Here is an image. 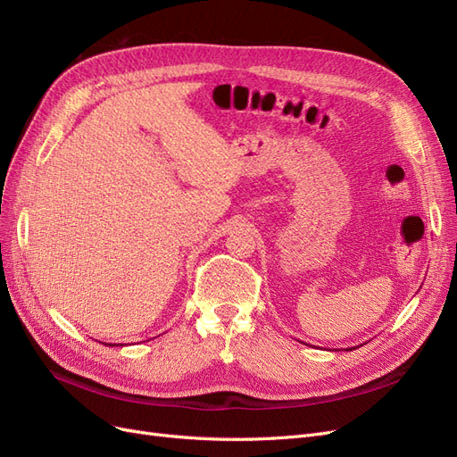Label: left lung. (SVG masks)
Returning <instances> with one entry per match:
<instances>
[{"label": "left lung", "instance_id": "1", "mask_svg": "<svg viewBox=\"0 0 457 457\" xmlns=\"http://www.w3.org/2000/svg\"><path fill=\"white\" fill-rule=\"evenodd\" d=\"M346 351H349V349H346ZM351 351H353V349H351Z\"/></svg>", "mask_w": 457, "mask_h": 457}]
</instances>
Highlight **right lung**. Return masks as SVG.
Segmentation results:
<instances>
[{
    "label": "right lung",
    "instance_id": "obj_1",
    "mask_svg": "<svg viewBox=\"0 0 457 457\" xmlns=\"http://www.w3.org/2000/svg\"><path fill=\"white\" fill-rule=\"evenodd\" d=\"M108 346H116V345H112V343H108Z\"/></svg>",
    "mask_w": 457,
    "mask_h": 457
}]
</instances>
